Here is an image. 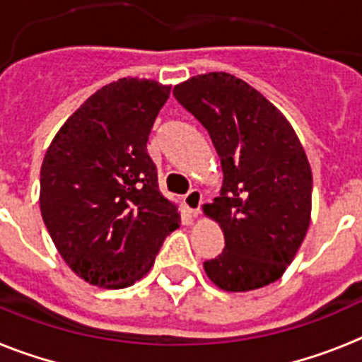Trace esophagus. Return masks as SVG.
Returning a JSON list of instances; mask_svg holds the SVG:
<instances>
[{
    "label": "esophagus",
    "instance_id": "1",
    "mask_svg": "<svg viewBox=\"0 0 362 362\" xmlns=\"http://www.w3.org/2000/svg\"><path fill=\"white\" fill-rule=\"evenodd\" d=\"M183 201L185 206L190 210L192 216H197V214L201 212V204H203V194H201V190H197V188H192L187 196H185Z\"/></svg>",
    "mask_w": 362,
    "mask_h": 362
}]
</instances>
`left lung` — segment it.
Returning <instances> with one entry per match:
<instances>
[{
    "instance_id": "left-lung-1",
    "label": "left lung",
    "mask_w": 362,
    "mask_h": 362,
    "mask_svg": "<svg viewBox=\"0 0 362 362\" xmlns=\"http://www.w3.org/2000/svg\"><path fill=\"white\" fill-rule=\"evenodd\" d=\"M174 95L204 129L223 166L221 196L204 204L225 248L204 272L225 292L263 288L284 274L310 226L312 170L286 117L226 72L194 76Z\"/></svg>"
}]
</instances>
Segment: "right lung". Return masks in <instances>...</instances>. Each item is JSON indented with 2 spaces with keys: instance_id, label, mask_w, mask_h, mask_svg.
I'll use <instances>...</instances> for the list:
<instances>
[{
  "instance_id": "1",
  "label": "right lung",
  "mask_w": 362,
  "mask_h": 362,
  "mask_svg": "<svg viewBox=\"0 0 362 362\" xmlns=\"http://www.w3.org/2000/svg\"><path fill=\"white\" fill-rule=\"evenodd\" d=\"M170 95L153 79L105 85L65 121L41 165L40 209L70 270L101 288H124L152 268L179 226L146 152Z\"/></svg>"
}]
</instances>
